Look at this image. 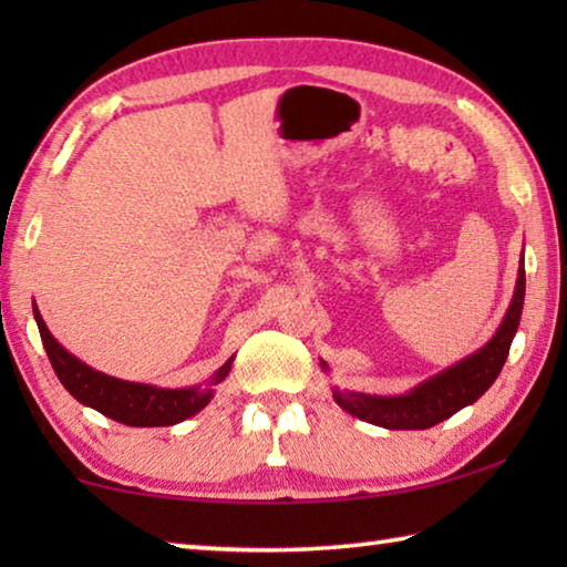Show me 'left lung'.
<instances>
[{"label": "left lung", "instance_id": "1", "mask_svg": "<svg viewBox=\"0 0 567 567\" xmlns=\"http://www.w3.org/2000/svg\"><path fill=\"white\" fill-rule=\"evenodd\" d=\"M523 302L525 257H520V267H517V282L511 307H507L501 328L495 330L493 338L483 348L467 354L460 362L450 364V368L437 372V375L422 380L420 385L402 392V395H368V392L332 388L334 402L344 412H350V415L378 427L427 430L437 425V422L455 415L457 410L473 405L477 398H483L485 390L501 375L517 332V324H520ZM320 364L322 370H328V364Z\"/></svg>", "mask_w": 567, "mask_h": 567}]
</instances>
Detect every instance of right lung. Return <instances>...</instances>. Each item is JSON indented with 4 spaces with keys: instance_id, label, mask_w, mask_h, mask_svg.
Wrapping results in <instances>:
<instances>
[{
    "instance_id": "obj_1",
    "label": "right lung",
    "mask_w": 567,
    "mask_h": 567,
    "mask_svg": "<svg viewBox=\"0 0 567 567\" xmlns=\"http://www.w3.org/2000/svg\"><path fill=\"white\" fill-rule=\"evenodd\" d=\"M37 328H40L47 358H50L56 378L70 392L74 400L82 405L102 412L104 417H112L130 427H165L177 425V422L197 415L199 410L209 405L215 395V385H219L233 370V360L229 358L223 368H219L205 385L195 388H155L145 385V382H130L120 380L104 372L90 368L87 362L74 358L70 350H64L54 334L47 330V324L40 315V307H32Z\"/></svg>"
}]
</instances>
